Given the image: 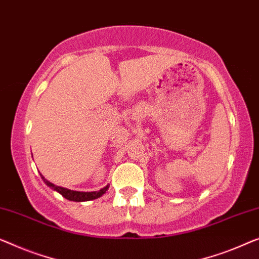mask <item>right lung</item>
<instances>
[{
    "instance_id": "add662e5",
    "label": "right lung",
    "mask_w": 259,
    "mask_h": 259,
    "mask_svg": "<svg viewBox=\"0 0 259 259\" xmlns=\"http://www.w3.org/2000/svg\"><path fill=\"white\" fill-rule=\"evenodd\" d=\"M41 178L45 181V184L50 186L53 190L57 191L58 193H60L61 195L64 196L65 199L69 200V201H76V202H80V201H90V200H94V199H98L100 196L103 195L106 193V191L109 188V186L103 187L102 190H100L99 192H76V191H71V190H67V188H64V187H60V186H56V185H53L52 183H50L49 180H46L43 176H41Z\"/></svg>"
}]
</instances>
